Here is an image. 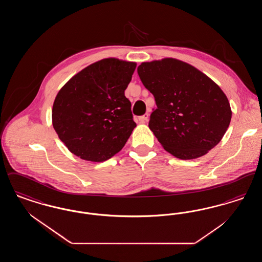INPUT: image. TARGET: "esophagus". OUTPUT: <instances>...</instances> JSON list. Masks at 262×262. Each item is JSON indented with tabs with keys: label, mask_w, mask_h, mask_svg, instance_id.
<instances>
[{
	"label": "esophagus",
	"mask_w": 262,
	"mask_h": 262,
	"mask_svg": "<svg viewBox=\"0 0 262 262\" xmlns=\"http://www.w3.org/2000/svg\"><path fill=\"white\" fill-rule=\"evenodd\" d=\"M148 117H149L148 114H144L143 116H140V117L138 118V121H139L140 123H145V122H147Z\"/></svg>",
	"instance_id": "obj_1"
}]
</instances>
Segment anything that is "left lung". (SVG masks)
Segmentation results:
<instances>
[{
  "mask_svg": "<svg viewBox=\"0 0 262 262\" xmlns=\"http://www.w3.org/2000/svg\"><path fill=\"white\" fill-rule=\"evenodd\" d=\"M137 74L155 98L148 125L164 149L188 160L220 142L232 111L222 89L207 75L172 58L142 62Z\"/></svg>",
  "mask_w": 262,
  "mask_h": 262,
  "instance_id": "left-lung-1",
  "label": "left lung"
}]
</instances>
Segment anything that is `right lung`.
Listing matches in <instances>:
<instances>
[{"mask_svg": "<svg viewBox=\"0 0 262 262\" xmlns=\"http://www.w3.org/2000/svg\"><path fill=\"white\" fill-rule=\"evenodd\" d=\"M134 62L103 59L73 76L54 101L52 122L59 138L83 160L103 162L125 146L137 124L125 90Z\"/></svg>", "mask_w": 262, "mask_h": 262, "instance_id": "1", "label": "right lung"}]
</instances>
